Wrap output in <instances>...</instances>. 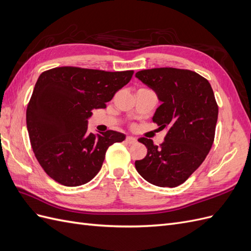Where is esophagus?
<instances>
[{
	"instance_id": "esophagus-1",
	"label": "esophagus",
	"mask_w": 251,
	"mask_h": 251,
	"mask_svg": "<svg viewBox=\"0 0 251 251\" xmlns=\"http://www.w3.org/2000/svg\"><path fill=\"white\" fill-rule=\"evenodd\" d=\"M136 138H134V137H132V136H127V137L126 138V143H128V144H134V143H136Z\"/></svg>"
}]
</instances>
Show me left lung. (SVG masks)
<instances>
[{"instance_id": "8db88e82", "label": "left lung", "mask_w": 251, "mask_h": 251, "mask_svg": "<svg viewBox=\"0 0 251 251\" xmlns=\"http://www.w3.org/2000/svg\"><path fill=\"white\" fill-rule=\"evenodd\" d=\"M153 89L162 103L153 121L168 127L164 141L155 146L146 137L138 139L148 149L136 170L150 183L176 187L185 182L206 158L215 139L218 104L214 91L200 74L177 68H153L136 73Z\"/></svg>"}]
</instances>
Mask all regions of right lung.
I'll list each match as a JSON object with an SVG mask.
<instances>
[{
  "instance_id": "1",
  "label": "right lung",
  "mask_w": 251,
  "mask_h": 251,
  "mask_svg": "<svg viewBox=\"0 0 251 251\" xmlns=\"http://www.w3.org/2000/svg\"><path fill=\"white\" fill-rule=\"evenodd\" d=\"M133 70L107 72L79 67L44 71L27 105L26 121L35 158L48 176L65 186H78L100 171L105 151L126 135L88 132L95 109L107 108Z\"/></svg>"
}]
</instances>
